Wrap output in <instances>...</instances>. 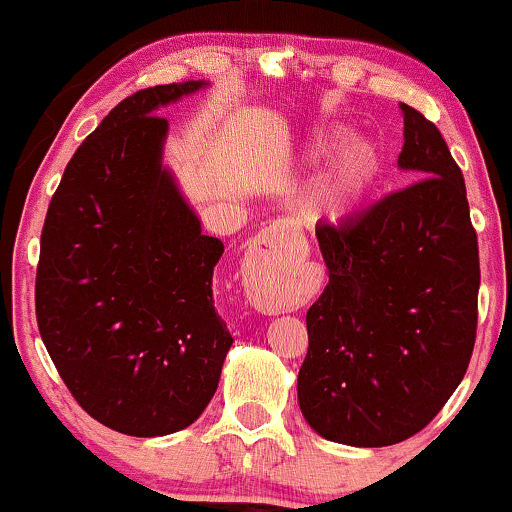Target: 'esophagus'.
Listing matches in <instances>:
<instances>
[{
    "label": "esophagus",
    "instance_id": "1",
    "mask_svg": "<svg viewBox=\"0 0 512 512\" xmlns=\"http://www.w3.org/2000/svg\"><path fill=\"white\" fill-rule=\"evenodd\" d=\"M289 269V252L276 250L272 236L257 238L243 262L245 289L257 310L274 315L298 308L296 291L289 281Z\"/></svg>",
    "mask_w": 512,
    "mask_h": 512
}]
</instances>
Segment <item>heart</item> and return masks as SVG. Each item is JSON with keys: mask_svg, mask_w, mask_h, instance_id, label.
Wrapping results in <instances>:
<instances>
[{"mask_svg": "<svg viewBox=\"0 0 512 512\" xmlns=\"http://www.w3.org/2000/svg\"><path fill=\"white\" fill-rule=\"evenodd\" d=\"M349 134L344 129H322L310 139L303 151L305 168H320L330 161L332 170L320 190V209L330 216H344L368 195L380 173V158L366 142L346 144Z\"/></svg>", "mask_w": 512, "mask_h": 512, "instance_id": "b5f03b06", "label": "heart"}]
</instances>
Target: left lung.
I'll use <instances>...</instances> for the list:
<instances>
[{
  "instance_id": "1",
  "label": "left lung",
  "mask_w": 512,
  "mask_h": 512,
  "mask_svg": "<svg viewBox=\"0 0 512 512\" xmlns=\"http://www.w3.org/2000/svg\"><path fill=\"white\" fill-rule=\"evenodd\" d=\"M411 185L315 228L330 284L310 305L298 402L322 438L402 443L436 419L477 339L479 243L443 134L402 103Z\"/></svg>"
}]
</instances>
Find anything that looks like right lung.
<instances>
[{
    "label": "right lung",
    "mask_w": 512,
    "mask_h": 512,
    "mask_svg": "<svg viewBox=\"0 0 512 512\" xmlns=\"http://www.w3.org/2000/svg\"><path fill=\"white\" fill-rule=\"evenodd\" d=\"M202 81L115 105L64 168L35 272L45 349L79 407L113 431L168 436L207 409L233 337L211 298L223 243L161 166L156 108Z\"/></svg>",
    "instance_id": "1"
}]
</instances>
